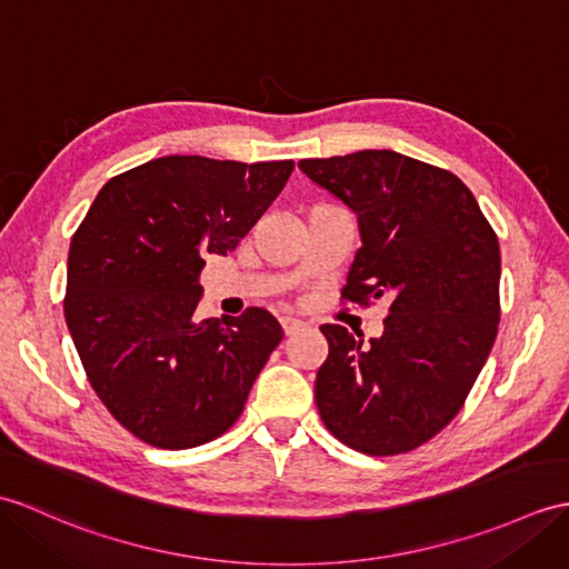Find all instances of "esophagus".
Wrapping results in <instances>:
<instances>
[{"label": "esophagus", "instance_id": "34e87169", "mask_svg": "<svg viewBox=\"0 0 569 569\" xmlns=\"http://www.w3.org/2000/svg\"><path fill=\"white\" fill-rule=\"evenodd\" d=\"M281 327H283V332L290 337V335H296V332H300L302 327H306V322H300V320H296V317H281Z\"/></svg>", "mask_w": 569, "mask_h": 569}]
</instances>
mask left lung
<instances>
[{"mask_svg":"<svg viewBox=\"0 0 569 569\" xmlns=\"http://www.w3.org/2000/svg\"><path fill=\"white\" fill-rule=\"evenodd\" d=\"M312 183L356 213L361 249L341 296H386L378 339L322 325L329 356L315 380L325 427L368 456L429 441L463 407L499 322V242L451 171L392 150L300 160Z\"/></svg>","mask_w":569,"mask_h":569,"instance_id":"left-lung-1","label":"left lung"}]
</instances>
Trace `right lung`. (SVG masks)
I'll use <instances>...</instances> for the list:
<instances>
[{
    "instance_id": "obj_1",
    "label": "right lung",
    "mask_w": 569,
    "mask_h": 569,
    "mask_svg": "<svg viewBox=\"0 0 569 569\" xmlns=\"http://www.w3.org/2000/svg\"><path fill=\"white\" fill-rule=\"evenodd\" d=\"M290 171L160 157L106 181L77 228L64 320L91 388L140 441L193 448L242 415L283 329L263 308L198 320V273L240 244Z\"/></svg>"
}]
</instances>
